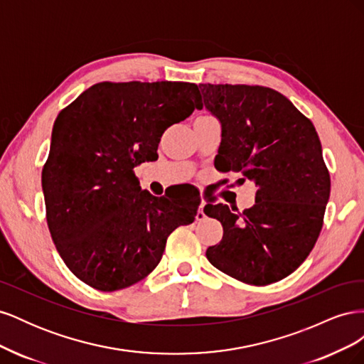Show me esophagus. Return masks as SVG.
I'll return each instance as SVG.
<instances>
[{
	"label": "esophagus",
	"instance_id": "obj_1",
	"mask_svg": "<svg viewBox=\"0 0 364 364\" xmlns=\"http://www.w3.org/2000/svg\"><path fill=\"white\" fill-rule=\"evenodd\" d=\"M203 206H205V203H200L199 211H197V215H196L197 220H203V218L206 217V215H205V211H203Z\"/></svg>",
	"mask_w": 364,
	"mask_h": 364
}]
</instances>
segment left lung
<instances>
[{
  "label": "left lung",
  "mask_w": 364,
  "mask_h": 364,
  "mask_svg": "<svg viewBox=\"0 0 364 364\" xmlns=\"http://www.w3.org/2000/svg\"><path fill=\"white\" fill-rule=\"evenodd\" d=\"M199 87L202 107L222 126L217 168L241 173L258 188L243 213L223 203L205 206L223 226L222 241L206 249V258L241 282L281 281L310 255L323 225L331 179L321 139L311 121L270 87Z\"/></svg>",
  "instance_id": "obj_1"
}]
</instances>
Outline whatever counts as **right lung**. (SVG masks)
<instances>
[{
    "label": "right lung",
    "instance_id": "1",
    "mask_svg": "<svg viewBox=\"0 0 364 364\" xmlns=\"http://www.w3.org/2000/svg\"><path fill=\"white\" fill-rule=\"evenodd\" d=\"M186 82H103L58 115L42 191L67 267L100 291L127 289L159 264L168 235L194 222L197 202L141 190L134 168L158 156L170 126L200 109Z\"/></svg>",
    "mask_w": 364,
    "mask_h": 364
}]
</instances>
